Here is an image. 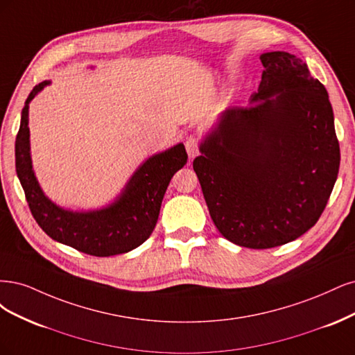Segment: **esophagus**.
I'll list each match as a JSON object with an SVG mask.
<instances>
[{
    "label": "esophagus",
    "mask_w": 355,
    "mask_h": 355,
    "mask_svg": "<svg viewBox=\"0 0 355 355\" xmlns=\"http://www.w3.org/2000/svg\"><path fill=\"white\" fill-rule=\"evenodd\" d=\"M186 150H187V155L190 159H193L194 156H196L199 153V140L198 137L194 135H189L186 139Z\"/></svg>",
    "instance_id": "1"
}]
</instances>
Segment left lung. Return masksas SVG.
<instances>
[{"label": "left lung", "mask_w": 355, "mask_h": 355, "mask_svg": "<svg viewBox=\"0 0 355 355\" xmlns=\"http://www.w3.org/2000/svg\"><path fill=\"white\" fill-rule=\"evenodd\" d=\"M261 84L246 107H228L193 161L218 232L250 249L298 239L318 221L340 152L324 85L291 53L259 55Z\"/></svg>", "instance_id": "obj_1"}]
</instances>
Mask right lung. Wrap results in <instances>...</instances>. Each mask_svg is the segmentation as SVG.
Wrapping results in <instances>:
<instances>
[{
  "mask_svg": "<svg viewBox=\"0 0 355 355\" xmlns=\"http://www.w3.org/2000/svg\"><path fill=\"white\" fill-rule=\"evenodd\" d=\"M50 81L33 87L21 110L16 137V173L33 218L53 240L93 257L130 252L150 237L171 178L187 164L184 144L153 155L135 171L119 196L106 208L73 212L57 207L41 190L32 169L29 103Z\"/></svg>",
  "mask_w": 355,
  "mask_h": 355,
  "instance_id": "add662e5",
  "label": "right lung"
}]
</instances>
